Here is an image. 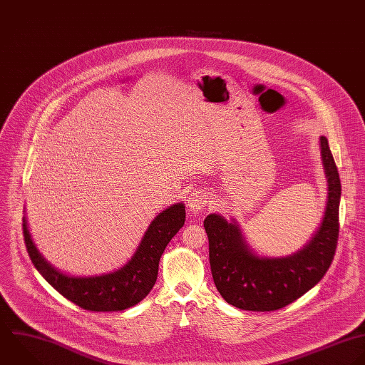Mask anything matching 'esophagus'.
<instances>
[{
	"mask_svg": "<svg viewBox=\"0 0 365 365\" xmlns=\"http://www.w3.org/2000/svg\"><path fill=\"white\" fill-rule=\"evenodd\" d=\"M209 203V195L205 190H195L187 197V207L190 212L197 213Z\"/></svg>",
	"mask_w": 365,
	"mask_h": 365,
	"instance_id": "34e87169",
	"label": "esophagus"
}]
</instances>
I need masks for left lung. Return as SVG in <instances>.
<instances>
[{
  "instance_id": "obj_1",
  "label": "left lung",
  "mask_w": 365,
  "mask_h": 365,
  "mask_svg": "<svg viewBox=\"0 0 365 365\" xmlns=\"http://www.w3.org/2000/svg\"><path fill=\"white\" fill-rule=\"evenodd\" d=\"M320 153L327 179L326 209L312 239L296 253L262 256L247 243L236 219L227 220L217 213L205 219L212 276L229 304L249 312H274L302 297L324 277L339 240L341 183L326 136H320Z\"/></svg>"
}]
</instances>
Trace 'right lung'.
I'll return each instance as SVG.
<instances>
[{
  "mask_svg": "<svg viewBox=\"0 0 365 365\" xmlns=\"http://www.w3.org/2000/svg\"><path fill=\"white\" fill-rule=\"evenodd\" d=\"M186 220L182 202L162 210L149 225L130 260L122 267L95 276H73L51 264L35 246L26 217L24 239L31 262L41 276L65 299L89 312H122L142 302L158 279L159 260L168 243Z\"/></svg>",
  "mask_w": 365,
  "mask_h": 365,
  "instance_id": "right-lung-1",
  "label": "right lung"
}]
</instances>
